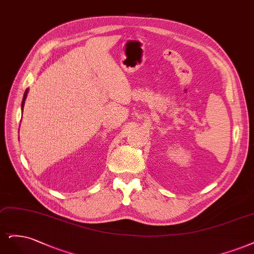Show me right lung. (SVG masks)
I'll list each match as a JSON object with an SVG mask.
<instances>
[{
  "label": "right lung",
  "instance_id": "right-lung-1",
  "mask_svg": "<svg viewBox=\"0 0 254 254\" xmlns=\"http://www.w3.org/2000/svg\"><path fill=\"white\" fill-rule=\"evenodd\" d=\"M27 93H28V88L25 91V93H24V97H23V101H22V111H23V108H24V103H25V99L27 97Z\"/></svg>",
  "mask_w": 254,
  "mask_h": 254
}]
</instances>
